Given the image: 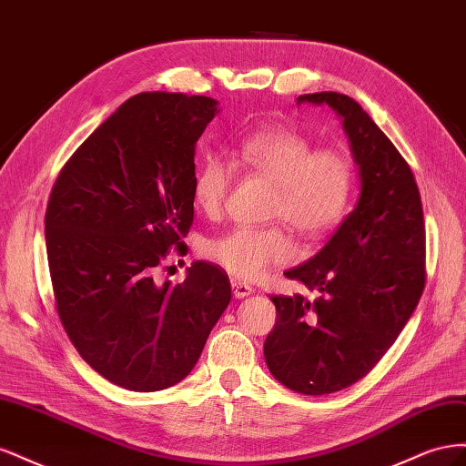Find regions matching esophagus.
Segmentation results:
<instances>
[{
  "label": "esophagus",
  "mask_w": 466,
  "mask_h": 466,
  "mask_svg": "<svg viewBox=\"0 0 466 466\" xmlns=\"http://www.w3.org/2000/svg\"><path fill=\"white\" fill-rule=\"evenodd\" d=\"M231 288H233V295L237 299H245V298H248L252 291H255V289H252V286L245 284V281H237V279L231 281Z\"/></svg>",
  "instance_id": "obj_1"
}]
</instances>
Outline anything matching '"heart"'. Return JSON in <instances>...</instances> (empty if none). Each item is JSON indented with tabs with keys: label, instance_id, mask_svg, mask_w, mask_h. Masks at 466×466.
Masks as SVG:
<instances>
[{
	"label": "heart",
	"instance_id": "1",
	"mask_svg": "<svg viewBox=\"0 0 466 466\" xmlns=\"http://www.w3.org/2000/svg\"><path fill=\"white\" fill-rule=\"evenodd\" d=\"M233 168L260 175L276 187L272 216L284 218L309 241L327 237L348 214L354 194V168L342 151L315 149L303 134L260 128L228 149V161L208 155L194 177L192 198L204 216L218 218L228 198ZM206 255L225 272L257 279L276 264L295 258L284 228H235L206 247Z\"/></svg>",
	"mask_w": 466,
	"mask_h": 466
}]
</instances>
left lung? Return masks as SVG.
<instances>
[{
	"label": "left lung",
	"mask_w": 466,
	"mask_h": 466,
	"mask_svg": "<svg viewBox=\"0 0 466 466\" xmlns=\"http://www.w3.org/2000/svg\"><path fill=\"white\" fill-rule=\"evenodd\" d=\"M301 103L340 116L361 182L330 241L286 272L320 298L272 295L268 370L288 389L319 397L368 375L412 317L426 286V228L410 167L368 112L334 91L301 95Z\"/></svg>",
	"instance_id": "1"
}]
</instances>
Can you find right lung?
Listing matches in <instances>:
<instances>
[{"label":"right lung","instance_id":"right-lung-1","mask_svg":"<svg viewBox=\"0 0 466 466\" xmlns=\"http://www.w3.org/2000/svg\"><path fill=\"white\" fill-rule=\"evenodd\" d=\"M218 101L139 93L72 155L45 231L64 330L91 368L137 392L185 379L231 301L229 278L194 262L182 284L155 272L194 219V153Z\"/></svg>","mask_w":466,"mask_h":466}]
</instances>
